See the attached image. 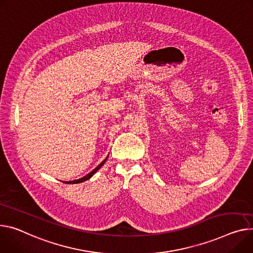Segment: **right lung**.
Returning <instances> with one entry per match:
<instances>
[{
	"label": "right lung",
	"mask_w": 253,
	"mask_h": 253,
	"mask_svg": "<svg viewBox=\"0 0 253 253\" xmlns=\"http://www.w3.org/2000/svg\"><path fill=\"white\" fill-rule=\"evenodd\" d=\"M109 156V155H108ZM108 156L103 160V162L95 169H93V170H91L90 172H88L87 174H85L84 177H81V178H79V179H76V180H72V181H63V182H65V183H80V182H83V181H84V180H87L88 178H90L91 176H93L100 169H101V167L102 166H104V164L106 163V160H107V158H108Z\"/></svg>",
	"instance_id": "right-lung-1"
}]
</instances>
